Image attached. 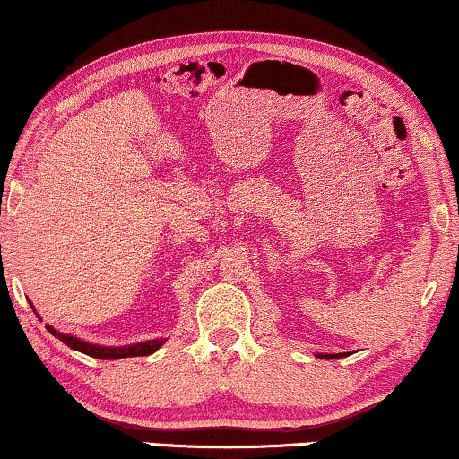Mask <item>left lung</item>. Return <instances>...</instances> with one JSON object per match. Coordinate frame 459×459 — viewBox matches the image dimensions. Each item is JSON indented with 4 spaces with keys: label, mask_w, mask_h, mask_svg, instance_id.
Listing matches in <instances>:
<instances>
[{
    "label": "left lung",
    "mask_w": 459,
    "mask_h": 459,
    "mask_svg": "<svg viewBox=\"0 0 459 459\" xmlns=\"http://www.w3.org/2000/svg\"><path fill=\"white\" fill-rule=\"evenodd\" d=\"M344 357V354H324V359H340Z\"/></svg>",
    "instance_id": "left-lung-1"
}]
</instances>
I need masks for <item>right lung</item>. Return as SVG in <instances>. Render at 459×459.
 <instances>
[{
  "mask_svg": "<svg viewBox=\"0 0 459 459\" xmlns=\"http://www.w3.org/2000/svg\"><path fill=\"white\" fill-rule=\"evenodd\" d=\"M39 317V316H37ZM55 338H59L64 344H67L74 351L84 352L92 359H105V360H115V359H127V357H148L159 351L162 346V340H148V342H140V344H132V346H119V348H111V346H99V344H91V342L78 340L74 336H67V333H59L57 330H53L51 325H45Z\"/></svg>",
  "mask_w": 459,
  "mask_h": 459,
  "instance_id": "1",
  "label": "right lung"
}]
</instances>
